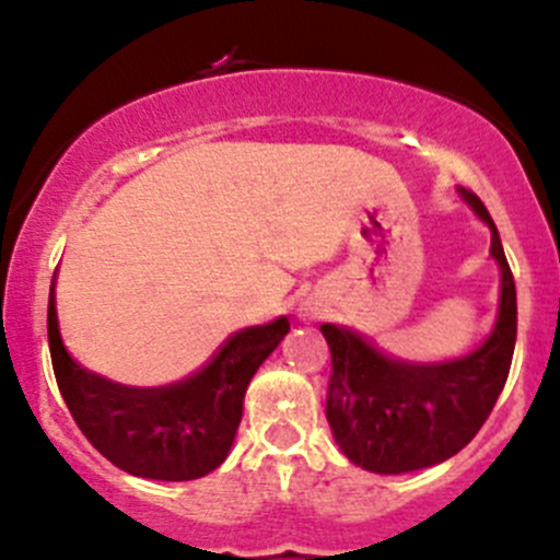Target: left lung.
<instances>
[{
    "instance_id": "left-lung-1",
    "label": "left lung",
    "mask_w": 560,
    "mask_h": 560,
    "mask_svg": "<svg viewBox=\"0 0 560 560\" xmlns=\"http://www.w3.org/2000/svg\"><path fill=\"white\" fill-rule=\"evenodd\" d=\"M458 194L491 229V256L501 269L499 318L475 353L442 364H407L383 355L355 331L320 326L331 350L328 425L342 453L377 475L425 469L464 451L510 374L517 337L515 280L480 196L466 188Z\"/></svg>"
}]
</instances>
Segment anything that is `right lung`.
<instances>
[{
    "label": "right lung",
    "mask_w": 560,
    "mask_h": 560,
    "mask_svg": "<svg viewBox=\"0 0 560 560\" xmlns=\"http://www.w3.org/2000/svg\"><path fill=\"white\" fill-rule=\"evenodd\" d=\"M288 328V318L242 328L191 377L135 388L89 372L67 353L54 288L48 299L50 361L74 423L109 464L148 480H196L226 460L247 383Z\"/></svg>",
    "instance_id": "obj_1"
}]
</instances>
